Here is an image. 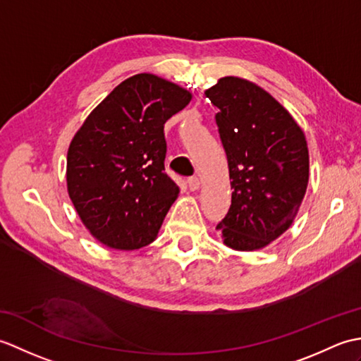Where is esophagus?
<instances>
[{
  "label": "esophagus",
  "instance_id": "obj_1",
  "mask_svg": "<svg viewBox=\"0 0 361 361\" xmlns=\"http://www.w3.org/2000/svg\"><path fill=\"white\" fill-rule=\"evenodd\" d=\"M188 186L194 192V190H198V188H200V180H198L197 176H190V178L188 180Z\"/></svg>",
  "mask_w": 361,
  "mask_h": 361
}]
</instances>
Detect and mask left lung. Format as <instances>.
<instances>
[{
	"label": "left lung",
	"mask_w": 361,
	"mask_h": 361,
	"mask_svg": "<svg viewBox=\"0 0 361 361\" xmlns=\"http://www.w3.org/2000/svg\"><path fill=\"white\" fill-rule=\"evenodd\" d=\"M228 158L231 206L217 231L226 247L256 251L293 224L309 185L302 128L276 99L247 79L226 75L204 91Z\"/></svg>",
	"instance_id": "obj_1"
}]
</instances>
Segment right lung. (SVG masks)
<instances>
[{
  "instance_id": "right-lung-1",
  "label": "right lung",
  "mask_w": 361,
  "mask_h": 361,
  "mask_svg": "<svg viewBox=\"0 0 361 361\" xmlns=\"http://www.w3.org/2000/svg\"><path fill=\"white\" fill-rule=\"evenodd\" d=\"M192 93L141 73L88 114L66 157L68 195L97 242L132 251L157 239L180 189L164 172V124Z\"/></svg>"
}]
</instances>
